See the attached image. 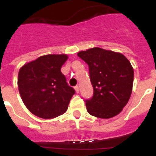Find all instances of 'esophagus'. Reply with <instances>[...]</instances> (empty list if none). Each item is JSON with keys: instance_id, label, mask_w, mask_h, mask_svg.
I'll list each match as a JSON object with an SVG mask.
<instances>
[{"instance_id": "esophagus-1", "label": "esophagus", "mask_w": 156, "mask_h": 156, "mask_svg": "<svg viewBox=\"0 0 156 156\" xmlns=\"http://www.w3.org/2000/svg\"><path fill=\"white\" fill-rule=\"evenodd\" d=\"M74 89H75V90H76V93H79V91H80V87L78 86H76L75 87H74Z\"/></svg>"}]
</instances>
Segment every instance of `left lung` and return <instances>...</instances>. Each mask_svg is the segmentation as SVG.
<instances>
[{
    "mask_svg": "<svg viewBox=\"0 0 156 156\" xmlns=\"http://www.w3.org/2000/svg\"><path fill=\"white\" fill-rule=\"evenodd\" d=\"M77 55L89 66L93 97L85 101L91 115L109 119L119 114L132 93L133 69L123 55L93 48Z\"/></svg>",
    "mask_w": 156,
    "mask_h": 156,
    "instance_id": "left-lung-1",
    "label": "left lung"
}]
</instances>
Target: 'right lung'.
Here are the masks:
<instances>
[{
  "label": "right lung",
  "mask_w": 156,
  "mask_h": 156,
  "mask_svg": "<svg viewBox=\"0 0 156 156\" xmlns=\"http://www.w3.org/2000/svg\"><path fill=\"white\" fill-rule=\"evenodd\" d=\"M66 55H46L22 66L18 76L20 96L27 108L43 119L64 114L75 90L68 85L61 68Z\"/></svg>",
  "instance_id": "add662e5"
}]
</instances>
